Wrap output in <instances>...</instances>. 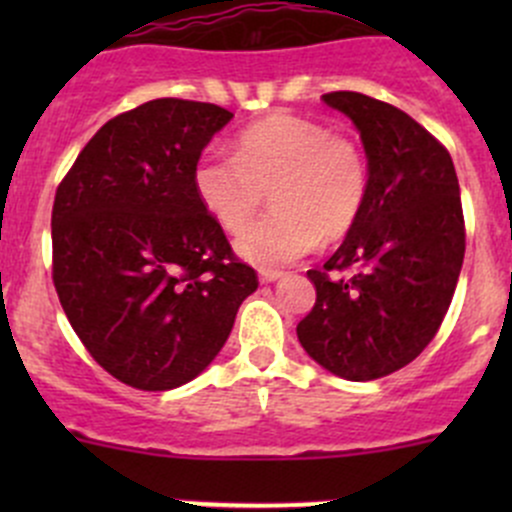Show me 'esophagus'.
Listing matches in <instances>:
<instances>
[{
	"mask_svg": "<svg viewBox=\"0 0 512 512\" xmlns=\"http://www.w3.org/2000/svg\"><path fill=\"white\" fill-rule=\"evenodd\" d=\"M282 277L280 270H260V280L262 282H277Z\"/></svg>",
	"mask_w": 512,
	"mask_h": 512,
	"instance_id": "1",
	"label": "esophagus"
}]
</instances>
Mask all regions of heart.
Wrapping results in <instances>:
<instances>
[{"label": "heart", "mask_w": 512, "mask_h": 512, "mask_svg": "<svg viewBox=\"0 0 512 512\" xmlns=\"http://www.w3.org/2000/svg\"><path fill=\"white\" fill-rule=\"evenodd\" d=\"M200 203L232 235L265 208L275 213L237 242L255 265H289L322 237L337 242L361 218L369 193V165L354 138L294 113H272L235 138V156L205 151L193 168Z\"/></svg>", "instance_id": "obj_1"}]
</instances>
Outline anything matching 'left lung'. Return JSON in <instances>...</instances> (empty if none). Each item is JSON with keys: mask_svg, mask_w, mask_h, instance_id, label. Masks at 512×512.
Returning a JSON list of instances; mask_svg holds the SVG:
<instances>
[{"mask_svg": "<svg viewBox=\"0 0 512 512\" xmlns=\"http://www.w3.org/2000/svg\"><path fill=\"white\" fill-rule=\"evenodd\" d=\"M359 128L369 158L364 210L319 270L304 352L332 374L371 381L428 347L451 307L466 220L451 153L409 113L356 91L324 94Z\"/></svg>", "mask_w": 512, "mask_h": 512, "instance_id": "obj_1", "label": "left lung"}]
</instances>
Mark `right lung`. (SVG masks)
<instances>
[{"label": "right lung", "mask_w": 512, "mask_h": 512, "mask_svg": "<svg viewBox=\"0 0 512 512\" xmlns=\"http://www.w3.org/2000/svg\"><path fill=\"white\" fill-rule=\"evenodd\" d=\"M232 113L156 98L101 126L56 188L51 277L113 379L168 391L218 356L257 272L232 252L193 168Z\"/></svg>", "instance_id": "obj_1"}]
</instances>
